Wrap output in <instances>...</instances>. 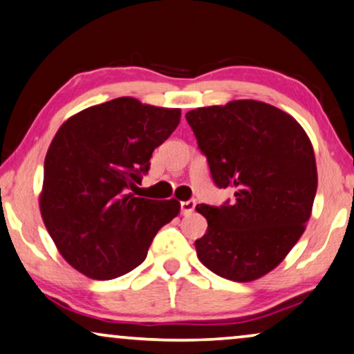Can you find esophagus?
<instances>
[{
  "instance_id": "1",
  "label": "esophagus",
  "mask_w": 354,
  "mask_h": 354,
  "mask_svg": "<svg viewBox=\"0 0 354 354\" xmlns=\"http://www.w3.org/2000/svg\"><path fill=\"white\" fill-rule=\"evenodd\" d=\"M180 207H181V214L183 215H191L196 209V201H183Z\"/></svg>"
}]
</instances>
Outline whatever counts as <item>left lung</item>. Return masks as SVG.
Returning a JSON list of instances; mask_svg holds the SVG:
<instances>
[{
  "mask_svg": "<svg viewBox=\"0 0 354 354\" xmlns=\"http://www.w3.org/2000/svg\"><path fill=\"white\" fill-rule=\"evenodd\" d=\"M186 121L212 180L234 191L232 204L196 207L209 223L197 257L223 279H261L304 233L317 191L313 144L293 116L257 100L196 108Z\"/></svg>",
  "mask_w": 354,
  "mask_h": 354,
  "instance_id": "1",
  "label": "left lung"
}]
</instances>
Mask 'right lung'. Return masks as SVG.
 Returning <instances> with one entry per match:
<instances>
[{"instance_id": "obj_1", "label": "right lung", "mask_w": 354, "mask_h": 354, "mask_svg": "<svg viewBox=\"0 0 354 354\" xmlns=\"http://www.w3.org/2000/svg\"><path fill=\"white\" fill-rule=\"evenodd\" d=\"M181 110L121 97L61 126L44 167L40 212L61 256L84 275L111 280L144 262L152 239L180 214L178 201L129 194Z\"/></svg>"}]
</instances>
